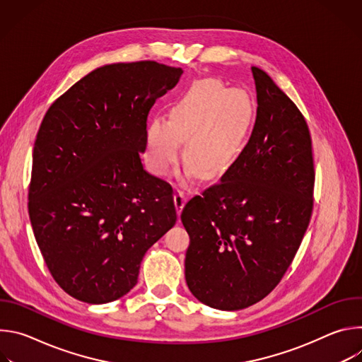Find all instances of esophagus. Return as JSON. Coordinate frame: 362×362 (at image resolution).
<instances>
[{
	"label": "esophagus",
	"instance_id": "1",
	"mask_svg": "<svg viewBox=\"0 0 362 362\" xmlns=\"http://www.w3.org/2000/svg\"><path fill=\"white\" fill-rule=\"evenodd\" d=\"M173 199H175L176 211L180 214V212H182V209H183L185 203H186V194H185V192H183V190H176V193H175Z\"/></svg>",
	"mask_w": 362,
	"mask_h": 362
}]
</instances>
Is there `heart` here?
I'll return each mask as SVG.
<instances>
[{
    "mask_svg": "<svg viewBox=\"0 0 362 362\" xmlns=\"http://www.w3.org/2000/svg\"><path fill=\"white\" fill-rule=\"evenodd\" d=\"M256 107L250 94L219 78L194 81L172 103L166 120L154 119L146 129L147 160L151 170L165 176L179 156L189 175L212 180L225 175L243 153Z\"/></svg>",
    "mask_w": 362,
    "mask_h": 362,
    "instance_id": "heart-1",
    "label": "heart"
}]
</instances>
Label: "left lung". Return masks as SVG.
<instances>
[{
  "label": "left lung",
  "mask_w": 362,
  "mask_h": 362,
  "mask_svg": "<svg viewBox=\"0 0 362 362\" xmlns=\"http://www.w3.org/2000/svg\"><path fill=\"white\" fill-rule=\"evenodd\" d=\"M256 122L238 162L182 212L185 276L193 296L222 311L264 299L282 279L313 214L314 159L295 103L252 67Z\"/></svg>",
  "instance_id": "8db88e82"
}]
</instances>
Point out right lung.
Returning a JSON list of instances; mask_svg holds the SVG:
<instances>
[{
	"label": "right lung",
	"instance_id": "right-lung-1",
	"mask_svg": "<svg viewBox=\"0 0 362 362\" xmlns=\"http://www.w3.org/2000/svg\"><path fill=\"white\" fill-rule=\"evenodd\" d=\"M182 74L156 62L105 64L42 119L28 214L51 275L78 300L124 296L148 247L176 223L172 186L144 170L140 153L151 106Z\"/></svg>",
	"mask_w": 362,
	"mask_h": 362
}]
</instances>
